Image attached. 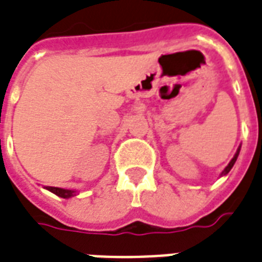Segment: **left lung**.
I'll list each match as a JSON object with an SVG mask.
<instances>
[{"mask_svg":"<svg viewBox=\"0 0 262 262\" xmlns=\"http://www.w3.org/2000/svg\"><path fill=\"white\" fill-rule=\"evenodd\" d=\"M239 150H241V146H239V149L236 150V153H235V156H234V159L231 160L230 161V164H228V165H227L226 168H224V171L222 172V175L220 176H224V175H227V173H228V172L231 171V168L234 167V164H235V161H236V159H238V156H239Z\"/></svg>","mask_w":262,"mask_h":262,"instance_id":"obj_1","label":"left lung"}]
</instances>
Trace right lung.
Wrapping results in <instances>:
<instances>
[{
  "label": "right lung",
  "instance_id": "obj_1",
  "mask_svg": "<svg viewBox=\"0 0 262 262\" xmlns=\"http://www.w3.org/2000/svg\"><path fill=\"white\" fill-rule=\"evenodd\" d=\"M49 191H52L56 195L61 196V198H71V196L76 195V191L74 190H67V188H60V187H46Z\"/></svg>",
  "mask_w": 262,
  "mask_h": 262
}]
</instances>
